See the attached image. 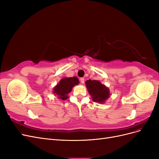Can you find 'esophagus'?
Segmentation results:
<instances>
[{
	"label": "esophagus",
	"instance_id": "1",
	"mask_svg": "<svg viewBox=\"0 0 159 159\" xmlns=\"http://www.w3.org/2000/svg\"><path fill=\"white\" fill-rule=\"evenodd\" d=\"M80 82L82 84H84V82H85V80H84V78H80Z\"/></svg>",
	"mask_w": 159,
	"mask_h": 159
}]
</instances>
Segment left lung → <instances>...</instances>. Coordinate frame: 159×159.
Listing matches in <instances>:
<instances>
[{"instance_id":"left-lung-1","label":"left lung","mask_w":159,"mask_h":159,"mask_svg":"<svg viewBox=\"0 0 159 159\" xmlns=\"http://www.w3.org/2000/svg\"><path fill=\"white\" fill-rule=\"evenodd\" d=\"M85 86L94 102L104 103L110 97L109 89L99 80H88L85 81Z\"/></svg>"}]
</instances>
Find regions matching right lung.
Here are the masks:
<instances>
[{
  "instance_id": "right-lung-1",
  "label": "right lung",
  "mask_w": 159,
  "mask_h": 159,
  "mask_svg": "<svg viewBox=\"0 0 159 159\" xmlns=\"http://www.w3.org/2000/svg\"><path fill=\"white\" fill-rule=\"evenodd\" d=\"M80 81L75 76L71 78H63L59 83L53 88V93L57 96V98L61 100H66L68 98V93H70L72 88L75 85H78Z\"/></svg>"
}]
</instances>
